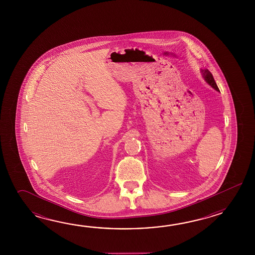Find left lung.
<instances>
[{
  "label": "left lung",
  "mask_w": 255,
  "mask_h": 255,
  "mask_svg": "<svg viewBox=\"0 0 255 255\" xmlns=\"http://www.w3.org/2000/svg\"><path fill=\"white\" fill-rule=\"evenodd\" d=\"M202 72V75H203V77H204V79H205V81L211 86V87H213L215 90L217 91H220L219 90V88H218V86H217L216 82L214 80V78H213V76H212V73L210 72V71L208 70V69H204V70H201Z\"/></svg>",
  "instance_id": "8db88e82"
}]
</instances>
